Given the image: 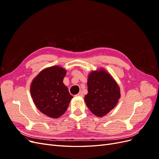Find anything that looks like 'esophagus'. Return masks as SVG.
Returning <instances> with one entry per match:
<instances>
[{
	"instance_id": "1",
	"label": "esophagus",
	"mask_w": 159,
	"mask_h": 159,
	"mask_svg": "<svg viewBox=\"0 0 159 159\" xmlns=\"http://www.w3.org/2000/svg\"><path fill=\"white\" fill-rule=\"evenodd\" d=\"M76 96H78V97H83L84 94H83L82 92H81V91H80V92L78 94L76 95Z\"/></svg>"
}]
</instances>
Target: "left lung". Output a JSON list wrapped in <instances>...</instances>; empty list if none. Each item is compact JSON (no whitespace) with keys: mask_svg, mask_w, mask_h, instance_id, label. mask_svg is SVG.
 I'll use <instances>...</instances> for the list:
<instances>
[{"mask_svg":"<svg viewBox=\"0 0 159 159\" xmlns=\"http://www.w3.org/2000/svg\"><path fill=\"white\" fill-rule=\"evenodd\" d=\"M88 93L85 102L91 112L103 117L113 109L120 98V89L115 81L107 71H92L88 76Z\"/></svg>","mask_w":159,"mask_h":159,"instance_id":"8db88e82","label":"left lung"}]
</instances>
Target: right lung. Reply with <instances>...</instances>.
<instances>
[{
    "label": "right lung",
    "mask_w": 159,
    "mask_h": 159,
    "mask_svg": "<svg viewBox=\"0 0 159 159\" xmlns=\"http://www.w3.org/2000/svg\"><path fill=\"white\" fill-rule=\"evenodd\" d=\"M66 74L61 67H50L42 71L31 84L34 103L42 113L51 118L61 116L73 98L63 83Z\"/></svg>",
    "instance_id": "add662e5"
}]
</instances>
